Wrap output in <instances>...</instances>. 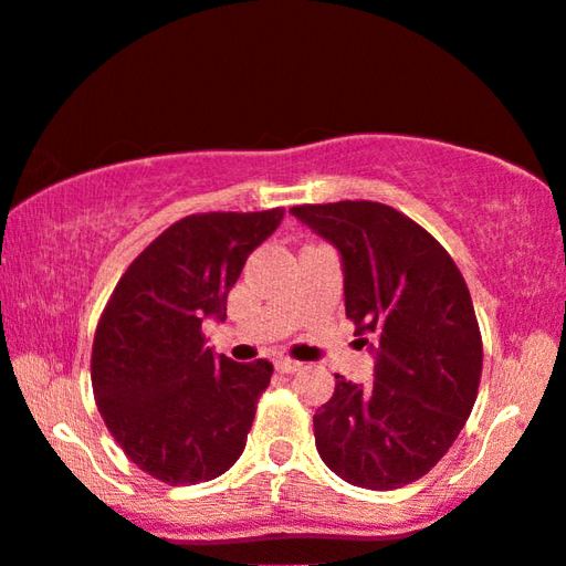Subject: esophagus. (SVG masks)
Wrapping results in <instances>:
<instances>
[{
	"label": "esophagus",
	"mask_w": 566,
	"mask_h": 566,
	"mask_svg": "<svg viewBox=\"0 0 566 566\" xmlns=\"http://www.w3.org/2000/svg\"><path fill=\"white\" fill-rule=\"evenodd\" d=\"M301 360H293V358H275V368L281 370V374H295V370H301Z\"/></svg>",
	"instance_id": "1"
}]
</instances>
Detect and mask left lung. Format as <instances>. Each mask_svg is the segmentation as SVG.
Segmentation results:
<instances>
[{"label":"left lung","mask_w":566,"mask_h":566,"mask_svg":"<svg viewBox=\"0 0 566 566\" xmlns=\"http://www.w3.org/2000/svg\"><path fill=\"white\" fill-rule=\"evenodd\" d=\"M291 212L340 250L346 316L376 340L374 384L336 374L313 416L316 449L354 486L411 484L451 449L479 394L484 348L464 275L429 230L384 202Z\"/></svg>","instance_id":"1"}]
</instances>
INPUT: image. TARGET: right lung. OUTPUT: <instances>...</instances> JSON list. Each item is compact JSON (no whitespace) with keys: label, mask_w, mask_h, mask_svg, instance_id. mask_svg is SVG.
I'll return each mask as SVG.
<instances>
[{"label":"right lung","mask_w":566,"mask_h":566,"mask_svg":"<svg viewBox=\"0 0 566 566\" xmlns=\"http://www.w3.org/2000/svg\"><path fill=\"white\" fill-rule=\"evenodd\" d=\"M283 212L180 218L129 263L102 311L92 340L99 416L125 457L163 484L216 479L245 449L273 364L216 356L202 318H226L248 255Z\"/></svg>","instance_id":"obj_1"}]
</instances>
